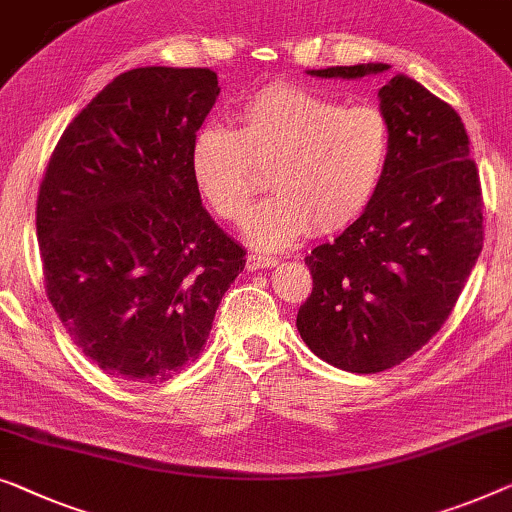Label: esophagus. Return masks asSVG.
Masks as SVG:
<instances>
[{
	"mask_svg": "<svg viewBox=\"0 0 512 512\" xmlns=\"http://www.w3.org/2000/svg\"><path fill=\"white\" fill-rule=\"evenodd\" d=\"M277 265V256H261V254H249L247 256V270H261V268H272Z\"/></svg>",
	"mask_w": 512,
	"mask_h": 512,
	"instance_id": "34e87169",
	"label": "esophagus"
}]
</instances>
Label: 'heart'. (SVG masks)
I'll use <instances>...</instances> for the list:
<instances>
[{
	"instance_id": "1",
	"label": "heart",
	"mask_w": 512,
	"mask_h": 512,
	"mask_svg": "<svg viewBox=\"0 0 512 512\" xmlns=\"http://www.w3.org/2000/svg\"><path fill=\"white\" fill-rule=\"evenodd\" d=\"M235 127L210 122L191 143V175L221 219L240 224L265 166L272 194L247 219V238L279 249L351 226L372 205L390 154L379 108L342 106L298 85H268L233 113Z\"/></svg>"
}]
</instances>
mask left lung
I'll list each match as a JSON object with an SVG mask.
<instances>
[{"label":"left lung","mask_w":512,"mask_h":512,"mask_svg":"<svg viewBox=\"0 0 512 512\" xmlns=\"http://www.w3.org/2000/svg\"><path fill=\"white\" fill-rule=\"evenodd\" d=\"M388 64L330 66L316 78H365ZM388 166L372 205L305 258L314 288L298 332L344 372L376 374L411 358L453 311L483 249V194L455 108L409 76L379 90Z\"/></svg>","instance_id":"1"}]
</instances>
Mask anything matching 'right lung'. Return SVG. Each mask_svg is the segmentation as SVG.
I'll use <instances>...</instances> for the list:
<instances>
[{
    "instance_id": "right-lung-1",
    "label": "right lung",
    "mask_w": 512,
    "mask_h": 512,
    "mask_svg": "<svg viewBox=\"0 0 512 512\" xmlns=\"http://www.w3.org/2000/svg\"><path fill=\"white\" fill-rule=\"evenodd\" d=\"M217 96L210 69L120 73L73 117L43 175L48 300L80 351L124 381L161 383L194 362L244 270L191 175Z\"/></svg>"
}]
</instances>
